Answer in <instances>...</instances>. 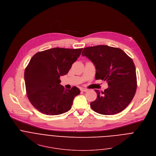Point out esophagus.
Segmentation results:
<instances>
[{
	"label": "esophagus",
	"instance_id": "obj_1",
	"mask_svg": "<svg viewBox=\"0 0 156 156\" xmlns=\"http://www.w3.org/2000/svg\"><path fill=\"white\" fill-rule=\"evenodd\" d=\"M80 90H81V91H82V92H87V91L88 90V89H85V88H81Z\"/></svg>",
	"mask_w": 156,
	"mask_h": 156
}]
</instances>
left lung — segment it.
<instances>
[{
  "mask_svg": "<svg viewBox=\"0 0 156 156\" xmlns=\"http://www.w3.org/2000/svg\"><path fill=\"white\" fill-rule=\"evenodd\" d=\"M82 56L95 66V80L107 81L108 87L97 94L90 103L97 113L112 115L124 110L132 100L136 90V76L132 59L119 48L97 45L84 48Z\"/></svg>",
  "mask_w": 156,
  "mask_h": 156,
  "instance_id": "obj_1",
  "label": "left lung"
}]
</instances>
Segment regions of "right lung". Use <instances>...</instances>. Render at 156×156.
Segmentation results:
<instances>
[{
    "instance_id": "obj_1",
    "label": "right lung",
    "mask_w": 156,
    "mask_h": 156,
    "mask_svg": "<svg viewBox=\"0 0 156 156\" xmlns=\"http://www.w3.org/2000/svg\"><path fill=\"white\" fill-rule=\"evenodd\" d=\"M82 49L54 48L31 58L24 72L26 92L31 104L41 113L58 115L70 110L80 90L76 86L64 89L60 76L68 73Z\"/></svg>"
}]
</instances>
